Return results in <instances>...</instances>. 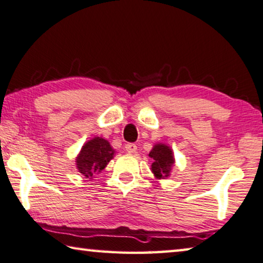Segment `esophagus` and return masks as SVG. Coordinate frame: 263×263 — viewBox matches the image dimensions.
Returning <instances> with one entry per match:
<instances>
[{
    "mask_svg": "<svg viewBox=\"0 0 263 263\" xmlns=\"http://www.w3.org/2000/svg\"><path fill=\"white\" fill-rule=\"evenodd\" d=\"M124 148L128 153H135L137 149V145L135 143H126L124 144Z\"/></svg>",
    "mask_w": 263,
    "mask_h": 263,
    "instance_id": "1",
    "label": "esophagus"
}]
</instances>
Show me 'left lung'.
I'll list each match as a JSON object with an SVG mask.
<instances>
[{"label":"left lung","mask_w":263,"mask_h":263,"mask_svg":"<svg viewBox=\"0 0 263 263\" xmlns=\"http://www.w3.org/2000/svg\"><path fill=\"white\" fill-rule=\"evenodd\" d=\"M149 157L153 159L152 172L156 179L168 177L172 172V167L175 160L172 149L167 144L157 143L149 153Z\"/></svg>","instance_id":"1"}]
</instances>
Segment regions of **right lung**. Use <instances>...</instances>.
Here are the masks:
<instances>
[{"label": "right lung", "instance_id": "1", "mask_svg": "<svg viewBox=\"0 0 263 263\" xmlns=\"http://www.w3.org/2000/svg\"><path fill=\"white\" fill-rule=\"evenodd\" d=\"M114 153L115 151L107 140L99 136L94 137L81 149L76 157V168L87 179H92L95 174L107 167L109 161L114 157Z\"/></svg>", "mask_w": 263, "mask_h": 263}]
</instances>
